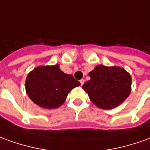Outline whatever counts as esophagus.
Wrapping results in <instances>:
<instances>
[{"label":"esophagus","mask_w":150,"mask_h":150,"mask_svg":"<svg viewBox=\"0 0 150 150\" xmlns=\"http://www.w3.org/2000/svg\"><path fill=\"white\" fill-rule=\"evenodd\" d=\"M84 79H81V80H80V83H81V85L82 86L83 85V84H84Z\"/></svg>","instance_id":"1"}]
</instances>
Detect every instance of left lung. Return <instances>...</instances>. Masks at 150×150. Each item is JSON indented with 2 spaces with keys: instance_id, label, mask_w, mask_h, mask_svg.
<instances>
[{
  "instance_id": "1",
  "label": "left lung",
  "mask_w": 150,
  "mask_h": 150,
  "mask_svg": "<svg viewBox=\"0 0 150 150\" xmlns=\"http://www.w3.org/2000/svg\"><path fill=\"white\" fill-rule=\"evenodd\" d=\"M89 76L91 79L83 84L82 89L98 108H116L131 94L132 77L121 67L97 65Z\"/></svg>"
}]
</instances>
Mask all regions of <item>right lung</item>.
I'll list each match as a JSON object with an SVG mask.
<instances>
[{"label": "right lung", "instance_id": "add662e5", "mask_svg": "<svg viewBox=\"0 0 150 150\" xmlns=\"http://www.w3.org/2000/svg\"><path fill=\"white\" fill-rule=\"evenodd\" d=\"M81 85L72 74H66L59 65L38 66L25 81L26 93L34 104L47 109L57 108L65 102L69 93Z\"/></svg>", "mask_w": 150, "mask_h": 150}]
</instances>
